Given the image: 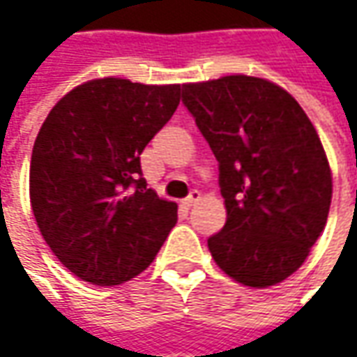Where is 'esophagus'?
Returning <instances> with one entry per match:
<instances>
[{
    "label": "esophagus",
    "instance_id": "34e87169",
    "mask_svg": "<svg viewBox=\"0 0 357 357\" xmlns=\"http://www.w3.org/2000/svg\"><path fill=\"white\" fill-rule=\"evenodd\" d=\"M200 200V192L199 190H190V195L186 197L185 200H183V204H185L186 208H190V206H195L197 202Z\"/></svg>",
    "mask_w": 357,
    "mask_h": 357
}]
</instances>
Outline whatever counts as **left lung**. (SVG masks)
Returning a JSON list of instances; mask_svg holds the SVG:
<instances>
[{"instance_id":"1","label":"left lung","mask_w":357,"mask_h":357,"mask_svg":"<svg viewBox=\"0 0 357 357\" xmlns=\"http://www.w3.org/2000/svg\"><path fill=\"white\" fill-rule=\"evenodd\" d=\"M183 103L218 160L227 225L208 238L214 262L252 288L286 280L330 213L332 174L314 125L290 93L258 77L183 85Z\"/></svg>"}]
</instances>
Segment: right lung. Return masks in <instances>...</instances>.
Masks as SVG:
<instances>
[{"instance_id": "right-lung-1", "label": "right lung", "mask_w": 357, "mask_h": 357, "mask_svg": "<svg viewBox=\"0 0 357 357\" xmlns=\"http://www.w3.org/2000/svg\"><path fill=\"white\" fill-rule=\"evenodd\" d=\"M181 89L95 79L67 93L39 129L31 208L49 248L81 280L135 278L176 225V204L146 188L141 153L171 121Z\"/></svg>"}]
</instances>
